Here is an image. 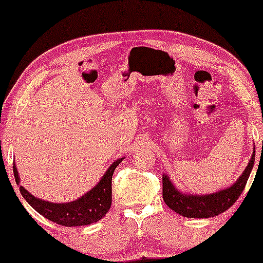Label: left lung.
Masks as SVG:
<instances>
[{
  "label": "left lung",
  "instance_id": "obj_1",
  "mask_svg": "<svg viewBox=\"0 0 263 263\" xmlns=\"http://www.w3.org/2000/svg\"><path fill=\"white\" fill-rule=\"evenodd\" d=\"M255 149L247 168L238 180L231 187L224 188L219 192L205 195L183 194L182 192L176 190L170 181L168 175L162 176V193L163 200L170 209L176 213L187 218H210L223 213L224 211L230 209L235 204L239 195L246 187V183L254 167Z\"/></svg>",
  "mask_w": 263,
  "mask_h": 263
}]
</instances>
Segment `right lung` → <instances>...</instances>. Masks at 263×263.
Instances as JSON below:
<instances>
[{
	"instance_id": "add662e5",
	"label": "right lung",
	"mask_w": 263,
	"mask_h": 263,
	"mask_svg": "<svg viewBox=\"0 0 263 263\" xmlns=\"http://www.w3.org/2000/svg\"><path fill=\"white\" fill-rule=\"evenodd\" d=\"M123 160L124 157L113 162V164H110V167L107 169L99 183L89 192H87L83 197L75 201L65 202V204H56V202L35 198L20 184L19 173L15 164L13 165V173L17 186L20 187L22 197L36 212L45 217L46 219L56 224H61L63 227H81V225L96 223L108 212L112 205V176L114 170Z\"/></svg>"
}]
</instances>
